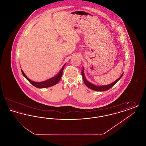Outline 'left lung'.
<instances>
[{"mask_svg":"<svg viewBox=\"0 0 146 146\" xmlns=\"http://www.w3.org/2000/svg\"><path fill=\"white\" fill-rule=\"evenodd\" d=\"M123 73L118 78L117 80H116L115 81H114V82H113L112 83L107 85H102V86H97L91 83L90 82H89L86 78V77L85 76L84 74V68L82 70V75L83 76V79L84 82L85 84L90 89H92L93 90L96 91H104L108 90L110 89H111L112 86H113L115 84L118 82V81L121 79V78L123 76Z\"/></svg>","mask_w":146,"mask_h":146,"instance_id":"left-lung-1","label":"left lung"}]
</instances>
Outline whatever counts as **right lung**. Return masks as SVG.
<instances>
[{
  "instance_id": "obj_1",
  "label": "right lung",
  "mask_w": 146,
  "mask_h": 146,
  "mask_svg": "<svg viewBox=\"0 0 146 146\" xmlns=\"http://www.w3.org/2000/svg\"><path fill=\"white\" fill-rule=\"evenodd\" d=\"M65 64H64V65L63 66L62 69L60 70L59 73L56 76H54L50 79H49L45 81H43L41 82H33V81L31 80V79H29L28 78L27 76H26V74H25V73L22 70H21V72H22V73L23 75V76H25V78L28 80L29 83H31L33 86H35V87L38 88H40V89L46 88H49V87L52 86L53 85H55L60 81V79L61 78L62 75L63 70Z\"/></svg>"
}]
</instances>
